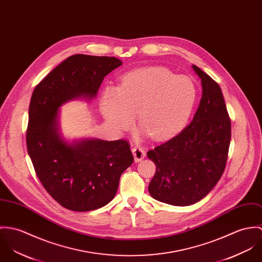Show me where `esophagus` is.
Here are the masks:
<instances>
[{
    "label": "esophagus",
    "instance_id": "1",
    "mask_svg": "<svg viewBox=\"0 0 262 262\" xmlns=\"http://www.w3.org/2000/svg\"><path fill=\"white\" fill-rule=\"evenodd\" d=\"M133 151V155H134V158H135V161L138 163V162H141L142 160H144L145 157V150L140 147V146H135L133 147L132 149Z\"/></svg>",
    "mask_w": 262,
    "mask_h": 262
}]
</instances>
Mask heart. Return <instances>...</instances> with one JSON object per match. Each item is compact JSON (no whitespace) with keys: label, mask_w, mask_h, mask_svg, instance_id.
<instances>
[{"label":"heart","mask_w":262,"mask_h":262,"mask_svg":"<svg viewBox=\"0 0 262 262\" xmlns=\"http://www.w3.org/2000/svg\"><path fill=\"white\" fill-rule=\"evenodd\" d=\"M197 98L195 83L164 67L126 73L119 86L102 89L100 111L117 130L127 129L136 114L138 124L154 140H165L188 121Z\"/></svg>","instance_id":"b5f03b06"}]
</instances>
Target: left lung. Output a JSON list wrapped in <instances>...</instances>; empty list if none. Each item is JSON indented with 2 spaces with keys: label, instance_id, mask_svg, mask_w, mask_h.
<instances>
[{
  "label": "left lung",
  "instance_id": "obj_1",
  "mask_svg": "<svg viewBox=\"0 0 262 262\" xmlns=\"http://www.w3.org/2000/svg\"><path fill=\"white\" fill-rule=\"evenodd\" d=\"M202 98L192 122L180 134L147 151L156 164L148 192L163 203L188 206L214 188L223 174L231 140V121L218 83L196 65Z\"/></svg>",
  "mask_w": 262,
  "mask_h": 262
}]
</instances>
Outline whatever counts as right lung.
Masks as SVG:
<instances>
[{
  "label": "right lung",
  "mask_w": 262,
  "mask_h": 262,
  "mask_svg": "<svg viewBox=\"0 0 262 262\" xmlns=\"http://www.w3.org/2000/svg\"><path fill=\"white\" fill-rule=\"evenodd\" d=\"M116 57L75 54L64 60L35 88L29 106L26 143L41 184L62 207L86 212L110 203L119 178L133 164L125 140L66 143L59 134L63 103L96 95L103 78L120 66Z\"/></svg>",
  "instance_id": "obj_1"
}]
</instances>
